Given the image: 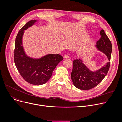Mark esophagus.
I'll return each instance as SVG.
<instances>
[{
    "label": "esophagus",
    "mask_w": 122,
    "mask_h": 122,
    "mask_svg": "<svg viewBox=\"0 0 122 122\" xmlns=\"http://www.w3.org/2000/svg\"><path fill=\"white\" fill-rule=\"evenodd\" d=\"M64 58H69V56L67 54H65L64 55Z\"/></svg>",
    "instance_id": "obj_1"
}]
</instances>
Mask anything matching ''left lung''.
Segmentation results:
<instances>
[{"label":"left lung","instance_id":"8db88e82","mask_svg":"<svg viewBox=\"0 0 122 122\" xmlns=\"http://www.w3.org/2000/svg\"><path fill=\"white\" fill-rule=\"evenodd\" d=\"M100 34L101 37L97 42L96 47L106 55L109 62L101 68L93 72L84 64L82 59L74 60L71 79L74 86L80 90H90L96 86L108 72L112 51V43L103 29Z\"/></svg>","mask_w":122,"mask_h":122}]
</instances>
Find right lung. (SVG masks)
<instances>
[{
    "label": "right lung",
    "mask_w": 122,
    "mask_h": 122,
    "mask_svg": "<svg viewBox=\"0 0 122 122\" xmlns=\"http://www.w3.org/2000/svg\"><path fill=\"white\" fill-rule=\"evenodd\" d=\"M37 22L31 20L18 32L14 50V62L18 72L29 83L40 86L47 82L52 76L53 70L63 60L60 54H47L40 58H33L26 54L22 46L24 31Z\"/></svg>",
    "instance_id": "add662e5"
}]
</instances>
